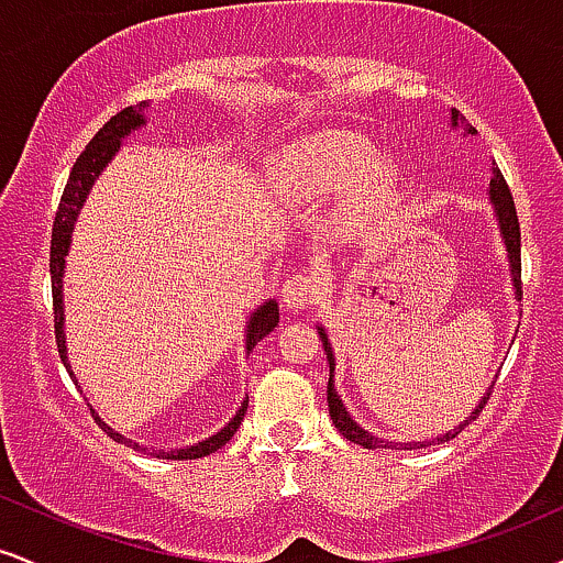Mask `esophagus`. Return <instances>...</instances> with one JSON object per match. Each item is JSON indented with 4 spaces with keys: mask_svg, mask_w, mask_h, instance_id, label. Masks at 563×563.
Segmentation results:
<instances>
[{
    "mask_svg": "<svg viewBox=\"0 0 563 563\" xmlns=\"http://www.w3.org/2000/svg\"><path fill=\"white\" fill-rule=\"evenodd\" d=\"M320 299V277L296 273L288 277L286 286H283V303L290 309V312H301V309L312 307L314 301Z\"/></svg>",
    "mask_w": 563,
    "mask_h": 563,
    "instance_id": "obj_1",
    "label": "esophagus"
}]
</instances>
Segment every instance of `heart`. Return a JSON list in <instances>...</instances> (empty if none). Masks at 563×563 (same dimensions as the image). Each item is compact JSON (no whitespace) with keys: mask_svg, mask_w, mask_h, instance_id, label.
I'll use <instances>...</instances> for the list:
<instances>
[{"mask_svg":"<svg viewBox=\"0 0 563 563\" xmlns=\"http://www.w3.org/2000/svg\"><path fill=\"white\" fill-rule=\"evenodd\" d=\"M373 156L371 142L354 132H320L299 142L286 156L288 177L309 192H331L357 183ZM391 177L389 161H376L371 183L384 185Z\"/></svg>","mask_w":563,"mask_h":563,"instance_id":"1","label":"heart"}]
</instances>
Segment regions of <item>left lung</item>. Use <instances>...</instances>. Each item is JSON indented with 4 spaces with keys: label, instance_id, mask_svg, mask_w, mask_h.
<instances>
[{
    "label": "left lung",
    "instance_id": "obj_1",
    "mask_svg": "<svg viewBox=\"0 0 563 563\" xmlns=\"http://www.w3.org/2000/svg\"><path fill=\"white\" fill-rule=\"evenodd\" d=\"M457 121H461V124H463V121H466V119H463V113L452 111V124L457 126ZM468 132L474 134V129H468ZM489 198H493L495 211H497V219H500L503 241H506V249H508L510 275H514L516 294L521 296V228H519V217H516L514 196H510L508 183H506V179H503L500 169H495L493 183H489ZM320 339H322V346H325L328 365H331V376H333V352H331V344H328L325 333H322V328H320ZM487 399H489V394H487V397L482 399V405L476 407L474 412H471L468 421H476V418H479V412L484 410V405H487ZM328 407H331V418H333L335 429H339L341 434H344V437L349 439V442H357V444H363V448H371V450H373V448H386V444H389V442L380 444V439H378V437H371V434H367V431L360 429V426L354 423L352 418L346 416V407L341 405L339 394H335V389H333V378H328ZM468 421L463 423V426H468ZM463 426H457V429H455V431H450V434L439 437L437 442H450V439H455V437L461 434V431H463ZM429 444H431V442H429ZM429 444H426V442L410 444V450H416V448H429ZM391 448H394V444H391Z\"/></svg>",
    "mask_w": 563,
    "mask_h": 563
}]
</instances>
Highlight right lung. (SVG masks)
<instances>
[{
    "label": "right lung",
    "instance_id": "add662e5",
    "mask_svg": "<svg viewBox=\"0 0 563 563\" xmlns=\"http://www.w3.org/2000/svg\"><path fill=\"white\" fill-rule=\"evenodd\" d=\"M142 108H145V102H137V106L124 108V111L115 113L113 119L108 121V124L95 134L92 142H89V145L84 147L81 156L76 158L74 169H70L66 190H63L60 206H57L55 224H53V245H49V275H53L55 341H57V352H60V360H63V365L68 367V373H70V365H68V357H66V339H63V264H66L70 232H74L76 214H79V209L84 206V198H87L89 187H92L95 177H97V174H100L102 166H106L108 161H111L113 153L119 151L121 137L132 132V129H137L140 124H145V119H142ZM275 325H277V303L275 301H267L262 309H256L254 318H251L249 335H245V341H249V344H245V346H249V352L256 346V341H262L264 335L273 333ZM70 378H74V373H70ZM89 410H92V407H89ZM245 410H249V397L243 399L241 410L235 412V418H232V421L224 426L222 431H217L214 437L203 439V442L190 444V448L156 450V452H153V455L164 457V461H192V457L211 455V452L222 450L224 444H228L230 439L235 437L238 426L243 423ZM92 416H95V410H92ZM95 421H97V426H100L102 431H106L108 437L113 439V442L129 444V448H132V450H145V448H140L137 442L132 444V442H129V439H124L121 434H115L111 426H108L106 421H100V418H97V416H95Z\"/></svg>",
    "mask_w": 563,
    "mask_h": 563
}]
</instances>
